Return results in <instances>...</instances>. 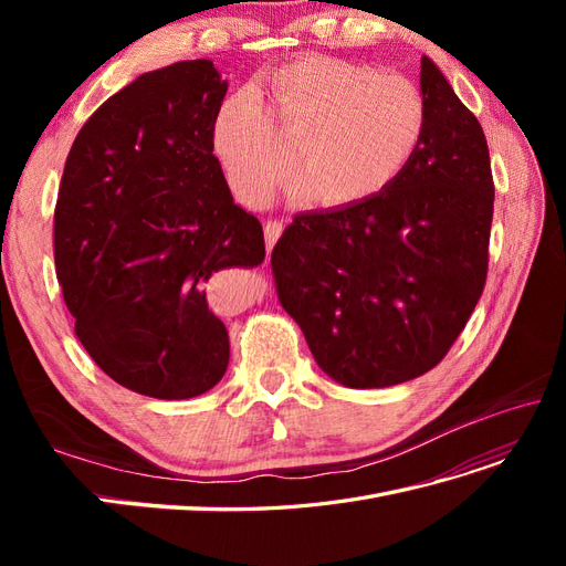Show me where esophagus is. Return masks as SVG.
Here are the masks:
<instances>
[{
    "label": "esophagus",
    "instance_id": "34e87169",
    "mask_svg": "<svg viewBox=\"0 0 566 566\" xmlns=\"http://www.w3.org/2000/svg\"><path fill=\"white\" fill-rule=\"evenodd\" d=\"M283 233V221L281 219H269L266 227H264V235H266V254H271L273 245H276V241Z\"/></svg>",
    "mask_w": 566,
    "mask_h": 566
}]
</instances>
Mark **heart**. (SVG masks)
Here are the masks:
<instances>
[{
	"label": "heart",
	"mask_w": 566,
	"mask_h": 566,
	"mask_svg": "<svg viewBox=\"0 0 566 566\" xmlns=\"http://www.w3.org/2000/svg\"><path fill=\"white\" fill-rule=\"evenodd\" d=\"M256 98L229 96L212 125L214 156L248 202L283 181L287 148L300 193L333 208L380 196L418 156L430 117L416 82L323 54L273 67Z\"/></svg>",
	"instance_id": "1"
}]
</instances>
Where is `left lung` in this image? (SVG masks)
<instances>
[{
  "label": "left lung",
  "mask_w": 566,
  "mask_h": 566,
  "mask_svg": "<svg viewBox=\"0 0 566 566\" xmlns=\"http://www.w3.org/2000/svg\"><path fill=\"white\" fill-rule=\"evenodd\" d=\"M427 134L387 191L302 212L273 248L279 300L318 368L352 389L432 370L465 328L489 266L486 136L432 59L420 61Z\"/></svg>",
  "instance_id": "8db88e82"
}]
</instances>
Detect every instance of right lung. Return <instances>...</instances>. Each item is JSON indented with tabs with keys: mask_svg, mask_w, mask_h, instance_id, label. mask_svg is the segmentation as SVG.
<instances>
[{
	"mask_svg": "<svg viewBox=\"0 0 566 566\" xmlns=\"http://www.w3.org/2000/svg\"><path fill=\"white\" fill-rule=\"evenodd\" d=\"M229 82L179 61L113 94L67 153L54 260L75 335L108 378L165 401L224 378L229 333L208 306L217 271L264 262L260 219L235 205L212 125Z\"/></svg>",
	"mask_w": 566,
	"mask_h": 566,
	"instance_id": "1",
	"label": "right lung"
}]
</instances>
